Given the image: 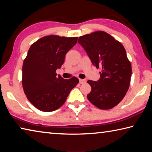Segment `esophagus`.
<instances>
[{
  "mask_svg": "<svg viewBox=\"0 0 152 152\" xmlns=\"http://www.w3.org/2000/svg\"><path fill=\"white\" fill-rule=\"evenodd\" d=\"M86 80H85V79H80V78L79 79V82H80V84H84V83H86Z\"/></svg>",
  "mask_w": 152,
  "mask_h": 152,
  "instance_id": "34e87169",
  "label": "esophagus"
}]
</instances>
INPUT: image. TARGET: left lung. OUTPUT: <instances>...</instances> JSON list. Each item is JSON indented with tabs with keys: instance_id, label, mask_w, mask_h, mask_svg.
Masks as SVG:
<instances>
[{
	"instance_id": "left-lung-1",
	"label": "left lung",
	"mask_w": 152,
	"mask_h": 152,
	"mask_svg": "<svg viewBox=\"0 0 152 152\" xmlns=\"http://www.w3.org/2000/svg\"><path fill=\"white\" fill-rule=\"evenodd\" d=\"M78 42L93 65L101 70L99 80L87 81L91 86L87 94L88 101L99 109H112L122 101L129 87L132 65L125 49L119 41L102 31L80 36Z\"/></svg>"
}]
</instances>
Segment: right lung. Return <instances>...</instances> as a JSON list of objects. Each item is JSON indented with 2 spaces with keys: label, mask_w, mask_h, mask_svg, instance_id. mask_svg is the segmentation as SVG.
I'll return each instance as SVG.
<instances>
[{
  "label": "right lung",
  "mask_w": 152,
  "mask_h": 152,
  "mask_svg": "<svg viewBox=\"0 0 152 152\" xmlns=\"http://www.w3.org/2000/svg\"><path fill=\"white\" fill-rule=\"evenodd\" d=\"M78 37L44 36L31 45L23 64L22 85L27 99L42 111L57 110L66 102L78 79L57 76L66 53L76 44Z\"/></svg>",
  "instance_id": "1"
}]
</instances>
